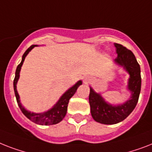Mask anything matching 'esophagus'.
<instances>
[{
	"label": "esophagus",
	"instance_id": "1",
	"mask_svg": "<svg viewBox=\"0 0 152 152\" xmlns=\"http://www.w3.org/2000/svg\"><path fill=\"white\" fill-rule=\"evenodd\" d=\"M88 80H89V78H88V77H85V78H84V81H85V83H87V81H88Z\"/></svg>",
	"mask_w": 152,
	"mask_h": 152
}]
</instances>
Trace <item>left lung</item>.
I'll return each instance as SVG.
<instances>
[{
  "label": "left lung",
  "instance_id": "1",
  "mask_svg": "<svg viewBox=\"0 0 152 152\" xmlns=\"http://www.w3.org/2000/svg\"><path fill=\"white\" fill-rule=\"evenodd\" d=\"M117 57L114 59L115 64L123 67L129 75L127 90L131 95L124 103L112 104L106 102L100 93H97L90 87L89 103L91 115L97 123L112 125L116 124L126 118L136 107L141 87L140 68L136 58L131 50L119 44H114Z\"/></svg>",
  "mask_w": 152,
  "mask_h": 152
}]
</instances>
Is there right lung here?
Listing matches in <instances>:
<instances>
[{
	"instance_id": "1",
	"label": "right lung",
	"mask_w": 152,
	"mask_h": 152,
	"mask_svg": "<svg viewBox=\"0 0 152 152\" xmlns=\"http://www.w3.org/2000/svg\"><path fill=\"white\" fill-rule=\"evenodd\" d=\"M37 46L38 45H32V46L29 47L26 50V52L23 54L20 64L17 66V69H16L15 71V76L14 82H13L15 94V97L16 100H17L18 107L20 108L22 112L29 120H31L32 122L37 123V124H39V125H54V124H57V123H60L64 119V117L65 116L66 112H67V107L69 102V99L74 95V94L76 93L77 88L82 84L83 83L82 80H79L76 84H74L72 87H70L69 90L65 91V93L61 96V97L59 98L58 101L53 105L52 108H50L47 112L36 113V112H32L30 111L26 110L21 104L20 97H19L18 91H17V86L16 85H17L18 80L19 79V76H20L19 73H20L21 68L23 66V64L24 62L26 57V55L29 54V51L33 48Z\"/></svg>"
}]
</instances>
